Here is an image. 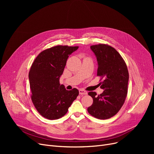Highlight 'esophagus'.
I'll return each instance as SVG.
<instances>
[{
  "instance_id": "1",
  "label": "esophagus",
  "mask_w": 154,
  "mask_h": 154,
  "mask_svg": "<svg viewBox=\"0 0 154 154\" xmlns=\"http://www.w3.org/2000/svg\"><path fill=\"white\" fill-rule=\"evenodd\" d=\"M79 94L80 95H87V92L85 91L84 89H80L79 90Z\"/></svg>"
}]
</instances>
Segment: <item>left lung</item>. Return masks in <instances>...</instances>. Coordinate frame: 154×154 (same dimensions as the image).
<instances>
[{"instance_id": "obj_1", "label": "left lung", "mask_w": 154, "mask_h": 154, "mask_svg": "<svg viewBox=\"0 0 154 154\" xmlns=\"http://www.w3.org/2000/svg\"><path fill=\"white\" fill-rule=\"evenodd\" d=\"M98 62L97 75L103 93L88 94L93 103L87 108L92 116L101 120L108 119L117 114L124 105L128 92V71L125 62L114 47L99 44L91 46Z\"/></svg>"}]
</instances>
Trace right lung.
<instances>
[{
	"instance_id": "obj_1",
	"label": "right lung",
	"mask_w": 154,
	"mask_h": 154,
	"mask_svg": "<svg viewBox=\"0 0 154 154\" xmlns=\"http://www.w3.org/2000/svg\"><path fill=\"white\" fill-rule=\"evenodd\" d=\"M78 48L52 47L40 52L32 64L29 74L31 100L39 114L47 119L64 116L79 95L77 88L67 91L59 82L69 56Z\"/></svg>"
}]
</instances>
